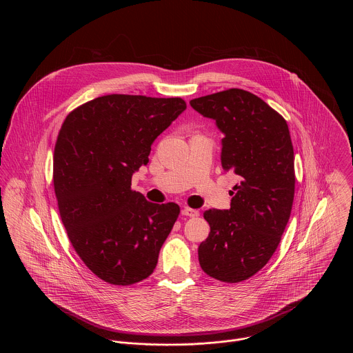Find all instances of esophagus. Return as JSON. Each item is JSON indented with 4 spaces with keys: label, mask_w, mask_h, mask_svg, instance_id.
Listing matches in <instances>:
<instances>
[{
    "label": "esophagus",
    "mask_w": 353,
    "mask_h": 353,
    "mask_svg": "<svg viewBox=\"0 0 353 353\" xmlns=\"http://www.w3.org/2000/svg\"><path fill=\"white\" fill-rule=\"evenodd\" d=\"M182 214L183 216H189V217H197L200 214V212L196 210V209H192V208H183L182 209Z\"/></svg>",
    "instance_id": "obj_1"
}]
</instances>
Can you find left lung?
Here are the masks:
<instances>
[{
  "label": "left lung",
  "mask_w": 353,
  "mask_h": 353,
  "mask_svg": "<svg viewBox=\"0 0 353 353\" xmlns=\"http://www.w3.org/2000/svg\"><path fill=\"white\" fill-rule=\"evenodd\" d=\"M223 133L221 165L239 175L231 208L209 209L202 270L224 283L248 280L276 252L295 194L294 147L285 119L252 92L232 88L190 101Z\"/></svg>",
  "instance_id": "left-lung-1"
}]
</instances>
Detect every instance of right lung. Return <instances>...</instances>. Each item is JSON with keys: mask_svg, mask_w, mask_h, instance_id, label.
<instances>
[{"mask_svg": "<svg viewBox=\"0 0 353 353\" xmlns=\"http://www.w3.org/2000/svg\"><path fill=\"white\" fill-rule=\"evenodd\" d=\"M186 110L181 98L105 95L73 110L54 150V190L69 241L114 285L151 276L179 214L130 189L153 141Z\"/></svg>", "mask_w": 353, "mask_h": 353, "instance_id": "obj_1", "label": "right lung"}]
</instances>
